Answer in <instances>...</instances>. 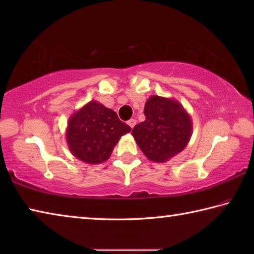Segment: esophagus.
<instances>
[{
  "label": "esophagus",
  "instance_id": "obj_1",
  "mask_svg": "<svg viewBox=\"0 0 254 254\" xmlns=\"http://www.w3.org/2000/svg\"><path fill=\"white\" fill-rule=\"evenodd\" d=\"M127 124H128V126H130L131 128H133V127H134L135 124H136V121H135L134 119H131V120H128V121H127Z\"/></svg>",
  "mask_w": 254,
  "mask_h": 254
}]
</instances>
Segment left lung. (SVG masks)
<instances>
[{"instance_id":"left-lung-1","label":"left lung","mask_w":254,"mask_h":254,"mask_svg":"<svg viewBox=\"0 0 254 254\" xmlns=\"http://www.w3.org/2000/svg\"><path fill=\"white\" fill-rule=\"evenodd\" d=\"M145 120L132 135L149 160L166 162L186 148L191 136L190 115L174 98L152 95L144 105Z\"/></svg>"}]
</instances>
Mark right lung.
<instances>
[{"instance_id": "1", "label": "right lung", "mask_w": 254, "mask_h": 254, "mask_svg": "<svg viewBox=\"0 0 254 254\" xmlns=\"http://www.w3.org/2000/svg\"><path fill=\"white\" fill-rule=\"evenodd\" d=\"M131 131L113 110L91 101L68 120L66 140L72 156L91 165L106 161L121 136Z\"/></svg>"}]
</instances>
